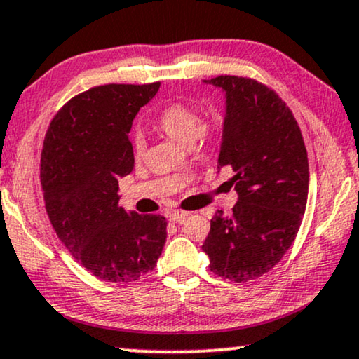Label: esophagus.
<instances>
[{"label": "esophagus", "mask_w": 359, "mask_h": 359, "mask_svg": "<svg viewBox=\"0 0 359 359\" xmlns=\"http://www.w3.org/2000/svg\"><path fill=\"white\" fill-rule=\"evenodd\" d=\"M190 215V212H185V210H175L169 213V220L170 222H175V224H182V222L187 219Z\"/></svg>", "instance_id": "obj_1"}]
</instances>
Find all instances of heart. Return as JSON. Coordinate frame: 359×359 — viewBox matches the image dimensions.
Instances as JSON below:
<instances>
[{
	"mask_svg": "<svg viewBox=\"0 0 359 359\" xmlns=\"http://www.w3.org/2000/svg\"><path fill=\"white\" fill-rule=\"evenodd\" d=\"M157 129L185 147H192L195 140H207L213 133V121L203 119L192 106L184 102H172L162 109L156 121ZM133 151L140 157L146 151V139L142 134H134Z\"/></svg>",
	"mask_w": 359,
	"mask_h": 359,
	"instance_id": "obj_1",
	"label": "heart"
}]
</instances>
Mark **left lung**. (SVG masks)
<instances>
[{
    "label": "left lung",
    "instance_id": "left-lung-1",
    "mask_svg": "<svg viewBox=\"0 0 359 359\" xmlns=\"http://www.w3.org/2000/svg\"><path fill=\"white\" fill-rule=\"evenodd\" d=\"M205 83L226 93L219 167H230L238 202L217 210L202 250L217 276L240 281L265 275L300 230L308 198V156L293 112L273 89L242 76Z\"/></svg>",
    "mask_w": 359,
    "mask_h": 359
}]
</instances>
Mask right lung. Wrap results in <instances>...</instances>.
I'll return each mask as SVG.
<instances>
[{
  "mask_svg": "<svg viewBox=\"0 0 359 359\" xmlns=\"http://www.w3.org/2000/svg\"><path fill=\"white\" fill-rule=\"evenodd\" d=\"M161 83L104 84L69 99L44 135L39 180L54 232L90 275L124 283L154 270L167 220L119 207L134 169L129 130Z\"/></svg>",
  "mask_w": 359,
  "mask_h": 359,
  "instance_id": "add662e5",
  "label": "right lung"
}]
</instances>
